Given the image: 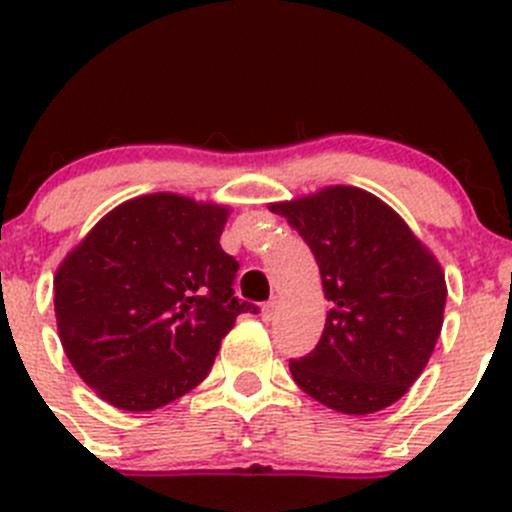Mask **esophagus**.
<instances>
[{
  "instance_id": "obj_1",
  "label": "esophagus",
  "mask_w": 512,
  "mask_h": 512,
  "mask_svg": "<svg viewBox=\"0 0 512 512\" xmlns=\"http://www.w3.org/2000/svg\"><path fill=\"white\" fill-rule=\"evenodd\" d=\"M277 314V304L275 302H267L265 307H262V322H272Z\"/></svg>"
}]
</instances>
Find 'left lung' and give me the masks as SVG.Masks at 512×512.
I'll use <instances>...</instances> for the list:
<instances>
[{
	"instance_id": "obj_1",
	"label": "left lung",
	"mask_w": 512,
	"mask_h": 512,
	"mask_svg": "<svg viewBox=\"0 0 512 512\" xmlns=\"http://www.w3.org/2000/svg\"><path fill=\"white\" fill-rule=\"evenodd\" d=\"M270 210L314 252L329 302L317 349L289 361L292 379L339 414L396 404L441 337V262L394 208L354 185H327Z\"/></svg>"
}]
</instances>
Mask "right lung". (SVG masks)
<instances>
[{
  "label": "right lung",
  "instance_id": "right-lung-1",
  "mask_svg": "<svg viewBox=\"0 0 512 512\" xmlns=\"http://www.w3.org/2000/svg\"><path fill=\"white\" fill-rule=\"evenodd\" d=\"M230 208L178 193L116 205L54 275L66 359L121 411H153L208 376L237 314V262L220 247Z\"/></svg>",
  "mask_w": 512,
  "mask_h": 512
}]
</instances>
